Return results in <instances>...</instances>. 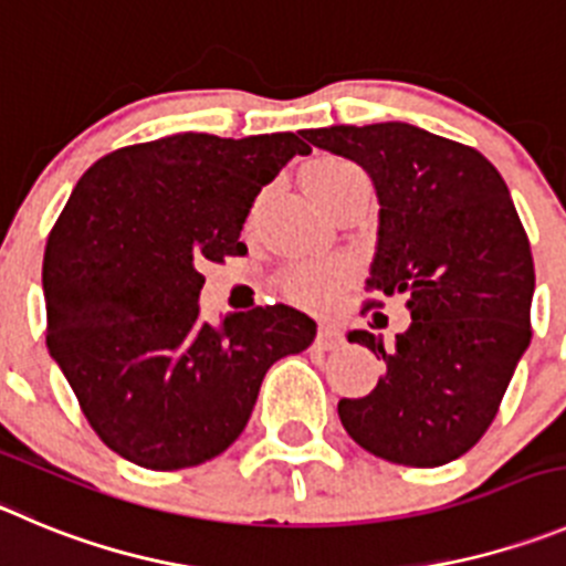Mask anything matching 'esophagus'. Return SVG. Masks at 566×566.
<instances>
[{
	"label": "esophagus",
	"instance_id": "1",
	"mask_svg": "<svg viewBox=\"0 0 566 566\" xmlns=\"http://www.w3.org/2000/svg\"><path fill=\"white\" fill-rule=\"evenodd\" d=\"M315 340H318L321 348H340L343 346L340 332H337L332 324H321L318 326V337H315Z\"/></svg>",
	"mask_w": 566,
	"mask_h": 566
}]
</instances>
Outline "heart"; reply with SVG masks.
I'll return each mask as SVG.
<instances>
[{"mask_svg":"<svg viewBox=\"0 0 566 566\" xmlns=\"http://www.w3.org/2000/svg\"><path fill=\"white\" fill-rule=\"evenodd\" d=\"M360 172L352 161H343L337 156H318L301 170V181L307 189L310 198L329 192L337 184L346 181L348 176ZM346 268L340 262H329V259H315V262H301V265L290 268L284 276V290L290 298L307 304V307H324L337 295V290L346 282Z\"/></svg>","mask_w":566,"mask_h":566,"instance_id":"b5f03b06","label":"heart"}]
</instances>
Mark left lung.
<instances>
[{
	"mask_svg": "<svg viewBox=\"0 0 566 566\" xmlns=\"http://www.w3.org/2000/svg\"><path fill=\"white\" fill-rule=\"evenodd\" d=\"M360 164L377 192V245L366 284L408 298L394 346L366 329L348 343L385 360L377 388L340 399L363 450L402 467H441L480 441L531 346L536 276L525 229L494 164L410 123L301 130Z\"/></svg>",
	"mask_w": 566,
	"mask_h": 566,
	"instance_id": "1",
	"label": "left lung"
}]
</instances>
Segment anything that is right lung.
Returning <instances> with one entry per match:
<instances>
[{"mask_svg":"<svg viewBox=\"0 0 566 566\" xmlns=\"http://www.w3.org/2000/svg\"><path fill=\"white\" fill-rule=\"evenodd\" d=\"M295 134L161 136L83 172L44 253L46 346L105 447L172 472L229 450L268 368L315 340L287 304L200 318L206 262L242 256L262 187Z\"/></svg>","mask_w":566,"mask_h":566,"instance_id":"1","label":"right lung"}]
</instances>
